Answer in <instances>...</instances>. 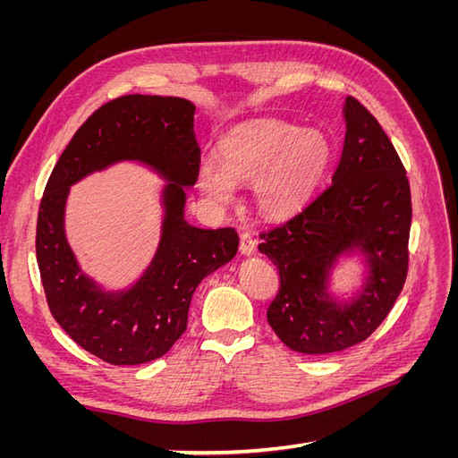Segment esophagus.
I'll return each mask as SVG.
<instances>
[{"label": "esophagus", "mask_w": 458, "mask_h": 458, "mask_svg": "<svg viewBox=\"0 0 458 458\" xmlns=\"http://www.w3.org/2000/svg\"><path fill=\"white\" fill-rule=\"evenodd\" d=\"M254 250H256V239L250 233H246V231L241 233V254L250 256V254H254Z\"/></svg>", "instance_id": "esophagus-1"}]
</instances>
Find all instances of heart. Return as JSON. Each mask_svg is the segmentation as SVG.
Segmentation results:
<instances>
[{"label": "heart", "instance_id": "b5f03b06", "mask_svg": "<svg viewBox=\"0 0 458 458\" xmlns=\"http://www.w3.org/2000/svg\"><path fill=\"white\" fill-rule=\"evenodd\" d=\"M217 152L219 164H200V191L225 204L233 199L234 183H250L256 210L266 217L296 212L323 182L332 155L323 133L281 120L241 123L219 141Z\"/></svg>", "mask_w": 458, "mask_h": 458}]
</instances>
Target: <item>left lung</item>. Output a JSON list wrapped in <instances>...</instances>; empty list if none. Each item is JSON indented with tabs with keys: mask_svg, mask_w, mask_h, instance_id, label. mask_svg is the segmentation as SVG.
I'll list each match as a JSON object with an SVG mask.
<instances>
[{
	"mask_svg": "<svg viewBox=\"0 0 458 458\" xmlns=\"http://www.w3.org/2000/svg\"><path fill=\"white\" fill-rule=\"evenodd\" d=\"M345 140L332 183L258 246L279 269L267 321L290 350L323 355L367 340L392 311L409 269L411 187L378 120L348 97ZM368 256L369 276L350 304L327 296V269L348 250Z\"/></svg>",
	"mask_w": 458,
	"mask_h": 458,
	"instance_id": "obj_1",
	"label": "left lung"
}]
</instances>
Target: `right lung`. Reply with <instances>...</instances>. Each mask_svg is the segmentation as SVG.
I'll return each mask as SVG.
<instances>
[{
	"instance_id": "right-lung-1",
	"label": "right lung",
	"mask_w": 458,
	"mask_h": 458,
	"mask_svg": "<svg viewBox=\"0 0 458 458\" xmlns=\"http://www.w3.org/2000/svg\"><path fill=\"white\" fill-rule=\"evenodd\" d=\"M197 106L182 97L123 95L81 123L49 175L39 202L36 258L51 315L78 345L110 365L162 357L187 328L192 294L237 254L233 227L199 229L183 217L185 187L197 183ZM122 159L155 167L163 193V237L151 266L126 293H105L81 273L64 237L70 185Z\"/></svg>"
}]
</instances>
